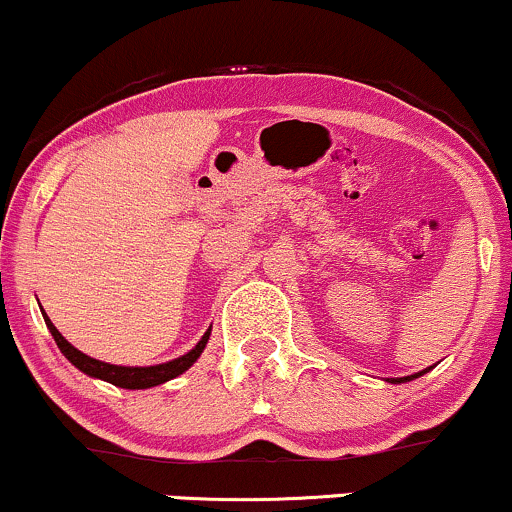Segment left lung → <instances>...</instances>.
Wrapping results in <instances>:
<instances>
[{
  "label": "left lung",
  "instance_id": "obj_1",
  "mask_svg": "<svg viewBox=\"0 0 512 512\" xmlns=\"http://www.w3.org/2000/svg\"><path fill=\"white\" fill-rule=\"evenodd\" d=\"M429 369H432V367L422 369V372H415V374H410V377H396V379H386V381H391V384H405V381H412V379L422 377V374H427V372H429Z\"/></svg>",
  "mask_w": 512,
  "mask_h": 512
}]
</instances>
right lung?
Returning <instances> with one entry per match:
<instances>
[{
  "mask_svg": "<svg viewBox=\"0 0 512 512\" xmlns=\"http://www.w3.org/2000/svg\"><path fill=\"white\" fill-rule=\"evenodd\" d=\"M42 317H45L49 334L54 336L59 350L64 353V357L71 362L73 367L80 369L83 374H88V377H92V379L109 381V384L119 386V389H152V386H159V384H164V381L176 379L178 374H183L186 369L195 365L197 357L202 355V350H205V346H207L209 334H212V329H207L205 336L197 341V346L193 350H188L186 355L176 357V360L162 362V365H150V367H123V365H109V362L95 360V357L80 353L78 348H73L71 343L59 334V329L52 324V319L45 315V310H42Z\"/></svg>",
  "mask_w": 512,
  "mask_h": 512,
  "instance_id": "right-lung-1",
  "label": "right lung"
}]
</instances>
